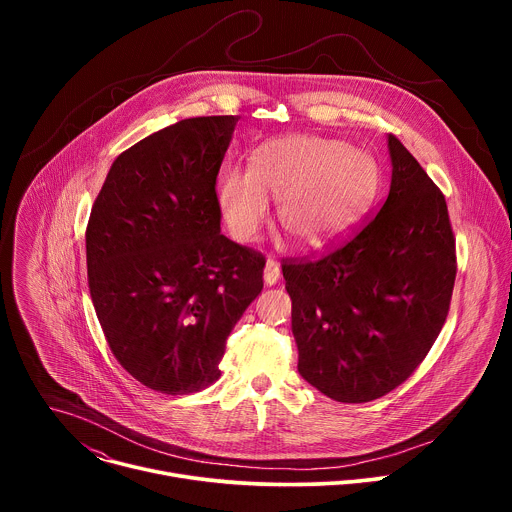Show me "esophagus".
Returning <instances> with one entry per match:
<instances>
[{
  "label": "esophagus",
  "instance_id": "1",
  "mask_svg": "<svg viewBox=\"0 0 512 512\" xmlns=\"http://www.w3.org/2000/svg\"><path fill=\"white\" fill-rule=\"evenodd\" d=\"M279 277H281V267H279V263H277L275 259H267L265 271H263L265 283H267V285H275V283L279 281Z\"/></svg>",
  "mask_w": 512,
  "mask_h": 512
}]
</instances>
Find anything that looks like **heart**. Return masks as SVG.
<instances>
[{
  "mask_svg": "<svg viewBox=\"0 0 512 512\" xmlns=\"http://www.w3.org/2000/svg\"><path fill=\"white\" fill-rule=\"evenodd\" d=\"M375 166L352 145L320 135H285L253 152L249 168H229L216 182V204L237 241H255L279 196V223L300 245H322L367 210Z\"/></svg>",
  "mask_w": 512,
  "mask_h": 512,
  "instance_id": "1",
  "label": "heart"
}]
</instances>
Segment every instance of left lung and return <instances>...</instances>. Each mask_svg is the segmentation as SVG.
Here are the masks:
<instances>
[{
  "mask_svg": "<svg viewBox=\"0 0 512 512\" xmlns=\"http://www.w3.org/2000/svg\"><path fill=\"white\" fill-rule=\"evenodd\" d=\"M389 152L385 204L328 251L281 263L298 371L340 403L375 401L407 381L452 302L458 263L446 198L395 135Z\"/></svg>",
  "mask_w": 512,
  "mask_h": 512,
  "instance_id": "left-lung-1",
  "label": "left lung"
}]
</instances>
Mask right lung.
<instances>
[{
	"mask_svg": "<svg viewBox=\"0 0 512 512\" xmlns=\"http://www.w3.org/2000/svg\"><path fill=\"white\" fill-rule=\"evenodd\" d=\"M237 115L182 119L113 162L87 225L91 300L121 367L166 395L221 377L265 257L221 235L216 176Z\"/></svg>",
	"mask_w": 512,
	"mask_h": 512,
	"instance_id": "1",
	"label": "right lung"
}]
</instances>
